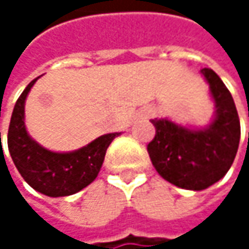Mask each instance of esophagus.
<instances>
[{
  "instance_id": "1",
  "label": "esophagus",
  "mask_w": 249,
  "mask_h": 249,
  "mask_svg": "<svg viewBox=\"0 0 249 249\" xmlns=\"http://www.w3.org/2000/svg\"><path fill=\"white\" fill-rule=\"evenodd\" d=\"M151 115H153L151 109H145V111H144V117H151Z\"/></svg>"
}]
</instances>
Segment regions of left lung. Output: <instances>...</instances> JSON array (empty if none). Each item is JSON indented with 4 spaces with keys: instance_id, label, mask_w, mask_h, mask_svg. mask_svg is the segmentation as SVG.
Wrapping results in <instances>:
<instances>
[{
    "instance_id": "1",
    "label": "left lung",
    "mask_w": 249,
    "mask_h": 249,
    "mask_svg": "<svg viewBox=\"0 0 249 249\" xmlns=\"http://www.w3.org/2000/svg\"><path fill=\"white\" fill-rule=\"evenodd\" d=\"M200 73L209 85L215 114L203 128H187L167 118L151 120L156 137L147 145L151 163L164 180L186 190H203L219 181L238 151L241 125L231 92L212 69Z\"/></svg>"
}]
</instances>
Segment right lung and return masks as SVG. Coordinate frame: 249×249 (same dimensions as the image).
Segmentation results:
<instances>
[{"mask_svg":"<svg viewBox=\"0 0 249 249\" xmlns=\"http://www.w3.org/2000/svg\"><path fill=\"white\" fill-rule=\"evenodd\" d=\"M37 79L28 83L16 102L8 128V150L17 170L34 190L50 197L71 196L96 178L107 148L121 132L101 135L75 151L44 148L28 135L24 123L25 99Z\"/></svg>","mask_w":249,"mask_h":249,"instance_id":"obj_1","label":"right lung"}]
</instances>
